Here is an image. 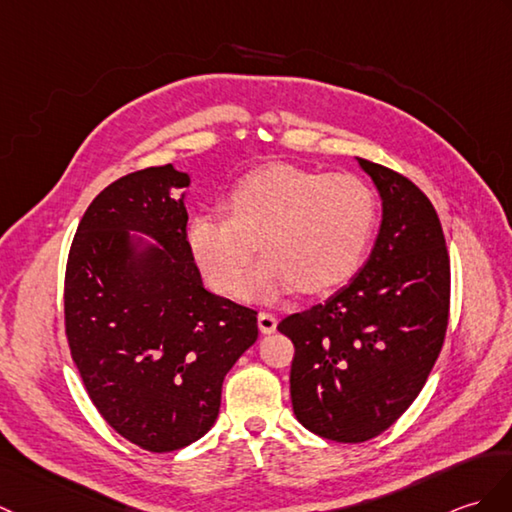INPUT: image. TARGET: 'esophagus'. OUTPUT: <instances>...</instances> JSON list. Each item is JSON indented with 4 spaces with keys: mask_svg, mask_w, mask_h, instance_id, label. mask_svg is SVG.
Wrapping results in <instances>:
<instances>
[{
    "mask_svg": "<svg viewBox=\"0 0 512 512\" xmlns=\"http://www.w3.org/2000/svg\"><path fill=\"white\" fill-rule=\"evenodd\" d=\"M277 323H279V320H277L275 316H272V314L259 312V316H257V325H259L261 334H275V331H277Z\"/></svg>",
    "mask_w": 512,
    "mask_h": 512,
    "instance_id": "34e87169",
    "label": "esophagus"
}]
</instances>
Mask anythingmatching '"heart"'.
<instances>
[{
    "instance_id": "obj_1",
    "label": "heart",
    "mask_w": 512,
    "mask_h": 512,
    "mask_svg": "<svg viewBox=\"0 0 512 512\" xmlns=\"http://www.w3.org/2000/svg\"><path fill=\"white\" fill-rule=\"evenodd\" d=\"M227 216L200 211L187 246L213 290L240 294L248 264L259 266L246 294L277 301L296 288L323 294L360 270L377 224V198L358 176L277 163L240 178L224 200Z\"/></svg>"
}]
</instances>
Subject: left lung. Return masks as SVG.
Wrapping results in <instances>:
<instances>
[{
  "label": "left lung",
  "mask_w": 512,
  "mask_h": 512,
  "mask_svg": "<svg viewBox=\"0 0 512 512\" xmlns=\"http://www.w3.org/2000/svg\"><path fill=\"white\" fill-rule=\"evenodd\" d=\"M355 161L382 198L373 251L325 303L279 323L294 342L296 419L338 443L368 441L410 408L449 314V257L432 202L406 176Z\"/></svg>",
  "instance_id": "1"
}]
</instances>
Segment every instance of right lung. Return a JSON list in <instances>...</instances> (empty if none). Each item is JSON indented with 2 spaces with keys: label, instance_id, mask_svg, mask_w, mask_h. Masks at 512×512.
Returning <instances> with one entry per match:
<instances>
[{
  "label": "right lung",
  "instance_id": "add662e5",
  "mask_svg": "<svg viewBox=\"0 0 512 512\" xmlns=\"http://www.w3.org/2000/svg\"><path fill=\"white\" fill-rule=\"evenodd\" d=\"M189 185L168 163L102 189L65 277L67 340L93 406L157 454L211 430L224 375L259 334L257 312L202 285L187 246Z\"/></svg>",
  "mask_w": 512,
  "mask_h": 512
}]
</instances>
